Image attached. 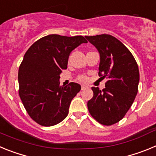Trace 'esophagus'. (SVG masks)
<instances>
[{
	"label": "esophagus",
	"instance_id": "obj_1",
	"mask_svg": "<svg viewBox=\"0 0 156 156\" xmlns=\"http://www.w3.org/2000/svg\"><path fill=\"white\" fill-rule=\"evenodd\" d=\"M87 87H86V86H84V85H82V86H81V90H85V89H87Z\"/></svg>",
	"mask_w": 156,
	"mask_h": 156
}]
</instances>
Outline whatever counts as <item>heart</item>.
Listing matches in <instances>:
<instances>
[{
	"instance_id": "heart-1",
	"label": "heart",
	"mask_w": 156,
	"mask_h": 156,
	"mask_svg": "<svg viewBox=\"0 0 156 156\" xmlns=\"http://www.w3.org/2000/svg\"><path fill=\"white\" fill-rule=\"evenodd\" d=\"M79 80H80L85 81L87 80V78H86V76H80L79 77Z\"/></svg>"
}]
</instances>
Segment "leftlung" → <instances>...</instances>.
<instances>
[{
    "label": "left lung",
    "instance_id": "8db88e82",
    "mask_svg": "<svg viewBox=\"0 0 156 156\" xmlns=\"http://www.w3.org/2000/svg\"><path fill=\"white\" fill-rule=\"evenodd\" d=\"M100 55L99 76L108 81L102 90L91 87L88 101L90 115L101 124L110 126L124 117L137 94L139 69L133 55L121 41L108 34L86 37Z\"/></svg>",
    "mask_w": 156,
    "mask_h": 156
}]
</instances>
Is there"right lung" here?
<instances>
[{
  "instance_id": "1",
  "label": "right lung",
  "mask_w": 156,
  "mask_h": 156,
  "mask_svg": "<svg viewBox=\"0 0 156 156\" xmlns=\"http://www.w3.org/2000/svg\"><path fill=\"white\" fill-rule=\"evenodd\" d=\"M83 43L87 41L82 36L51 34L36 41L25 54L19 69V94L30 116L41 126L62 122L80 90L76 83L60 86L59 79L70 53Z\"/></svg>"
}]
</instances>
